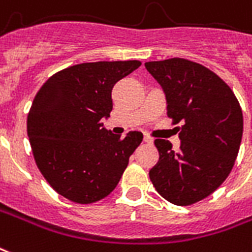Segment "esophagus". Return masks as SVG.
Returning a JSON list of instances; mask_svg holds the SVG:
<instances>
[{"instance_id":"1","label":"esophagus","mask_w":252,"mask_h":252,"mask_svg":"<svg viewBox=\"0 0 252 252\" xmlns=\"http://www.w3.org/2000/svg\"><path fill=\"white\" fill-rule=\"evenodd\" d=\"M144 141L147 144H152V137L150 135H144Z\"/></svg>"}]
</instances>
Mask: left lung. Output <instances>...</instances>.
Segmentation results:
<instances>
[{
  "mask_svg": "<svg viewBox=\"0 0 252 252\" xmlns=\"http://www.w3.org/2000/svg\"><path fill=\"white\" fill-rule=\"evenodd\" d=\"M167 98V116L182 123L180 147L156 139L159 160L150 171L156 191L176 206H191L220 187L235 164L243 113L223 80L186 59L145 63Z\"/></svg>",
  "mask_w": 252,
  "mask_h": 252,
  "instance_id": "8db88e82",
  "label": "left lung"
}]
</instances>
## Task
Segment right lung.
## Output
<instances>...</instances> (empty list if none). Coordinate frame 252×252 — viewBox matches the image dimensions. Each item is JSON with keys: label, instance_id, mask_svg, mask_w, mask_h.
I'll use <instances>...</instances> for the list:
<instances>
[{"label": "right lung", "instance_id": "obj_1", "mask_svg": "<svg viewBox=\"0 0 252 252\" xmlns=\"http://www.w3.org/2000/svg\"><path fill=\"white\" fill-rule=\"evenodd\" d=\"M141 65L137 60L83 63L46 80L28 113L37 167L50 187L79 204L101 200L116 188L141 132L126 137L102 128L112 89Z\"/></svg>", "mask_w": 252, "mask_h": 252}]
</instances>
